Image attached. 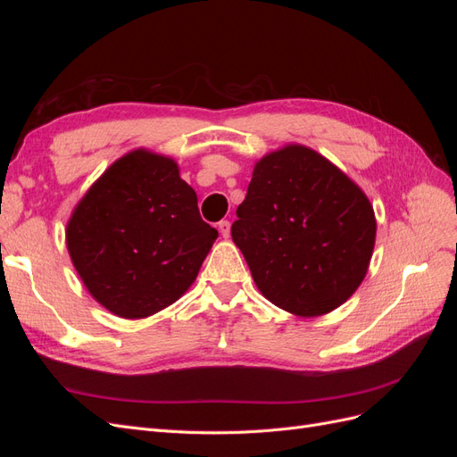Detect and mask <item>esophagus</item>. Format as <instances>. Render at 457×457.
Listing matches in <instances>:
<instances>
[{
  "label": "esophagus",
  "mask_w": 457,
  "mask_h": 457,
  "mask_svg": "<svg viewBox=\"0 0 457 457\" xmlns=\"http://www.w3.org/2000/svg\"><path fill=\"white\" fill-rule=\"evenodd\" d=\"M219 232H220V237H223V238L230 237V223H228V220H219Z\"/></svg>",
  "instance_id": "obj_1"
}]
</instances>
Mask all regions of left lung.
Segmentation results:
<instances>
[{
    "label": "left lung",
    "mask_w": 457,
    "mask_h": 457,
    "mask_svg": "<svg viewBox=\"0 0 457 457\" xmlns=\"http://www.w3.org/2000/svg\"><path fill=\"white\" fill-rule=\"evenodd\" d=\"M237 217L232 240L276 307L320 316L364 280L376 244L370 200L307 146L289 145L257 162Z\"/></svg>",
    "instance_id": "1"
}]
</instances>
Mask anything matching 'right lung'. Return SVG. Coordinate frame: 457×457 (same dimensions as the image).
Instances as JSON below:
<instances>
[{
	"label": "right lung",
	"mask_w": 457,
	"mask_h": 457,
	"mask_svg": "<svg viewBox=\"0 0 457 457\" xmlns=\"http://www.w3.org/2000/svg\"><path fill=\"white\" fill-rule=\"evenodd\" d=\"M217 237L177 163L146 150L110 165L66 227L89 294L121 318L150 316L181 297Z\"/></svg>",
	"instance_id": "1"
}]
</instances>
